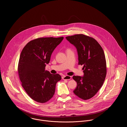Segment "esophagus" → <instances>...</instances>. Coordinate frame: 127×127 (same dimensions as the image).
<instances>
[{"label":"esophagus","mask_w":127,"mask_h":127,"mask_svg":"<svg viewBox=\"0 0 127 127\" xmlns=\"http://www.w3.org/2000/svg\"><path fill=\"white\" fill-rule=\"evenodd\" d=\"M62 79L63 80H69L71 79V76H63L62 77Z\"/></svg>","instance_id":"esophagus-1"}]
</instances>
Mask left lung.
<instances>
[{"label": "left lung", "instance_id": "obj_1", "mask_svg": "<svg viewBox=\"0 0 127 127\" xmlns=\"http://www.w3.org/2000/svg\"><path fill=\"white\" fill-rule=\"evenodd\" d=\"M65 38L77 49L78 64L84 65L83 76H73L77 84L73 92L83 100L89 99L100 89L106 78L104 52L99 43L90 36L78 34Z\"/></svg>", "mask_w": 127, "mask_h": 127}]
</instances>
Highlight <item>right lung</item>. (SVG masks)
I'll list each match as a JSON object with an SVG mask.
<instances>
[{
    "label": "right lung",
    "mask_w": 127,
    "mask_h": 127,
    "mask_svg": "<svg viewBox=\"0 0 127 127\" xmlns=\"http://www.w3.org/2000/svg\"><path fill=\"white\" fill-rule=\"evenodd\" d=\"M63 39L50 37L34 39L24 46L20 55L18 72L22 86L38 103H45L53 96L56 84L62 79L59 74H52L45 67Z\"/></svg>",
    "instance_id": "right-lung-1"
}]
</instances>
